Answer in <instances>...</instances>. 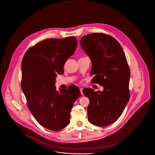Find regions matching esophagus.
I'll return each mask as SVG.
<instances>
[{"mask_svg": "<svg viewBox=\"0 0 155 155\" xmlns=\"http://www.w3.org/2000/svg\"><path fill=\"white\" fill-rule=\"evenodd\" d=\"M79 89H80V91H81V94H83V93H82V91H83V88H82V87H81V88H80Z\"/></svg>", "mask_w": 155, "mask_h": 155, "instance_id": "esophagus-1", "label": "esophagus"}]
</instances>
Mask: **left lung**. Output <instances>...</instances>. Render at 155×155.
I'll return each instance as SVG.
<instances>
[{
  "label": "left lung",
  "instance_id": "left-lung-1",
  "mask_svg": "<svg viewBox=\"0 0 155 155\" xmlns=\"http://www.w3.org/2000/svg\"><path fill=\"white\" fill-rule=\"evenodd\" d=\"M81 45L92 63L91 83L104 87L103 91L83 90L90 100L88 120L94 125L106 127L118 119L130 100V69L121 45L111 35L89 34L81 38Z\"/></svg>",
  "mask_w": 155,
  "mask_h": 155
}]
</instances>
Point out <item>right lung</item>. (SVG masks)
I'll return each mask as SVG.
<instances>
[{
    "mask_svg": "<svg viewBox=\"0 0 155 155\" xmlns=\"http://www.w3.org/2000/svg\"><path fill=\"white\" fill-rule=\"evenodd\" d=\"M77 45L74 37L46 39L28 49L23 58L21 87L27 106L37 122L49 130H61L69 124L72 106L81 96L77 86L58 91L55 86Z\"/></svg>",
    "mask_w": 155,
    "mask_h": 155,
    "instance_id": "add662e5",
    "label": "right lung"
}]
</instances>
